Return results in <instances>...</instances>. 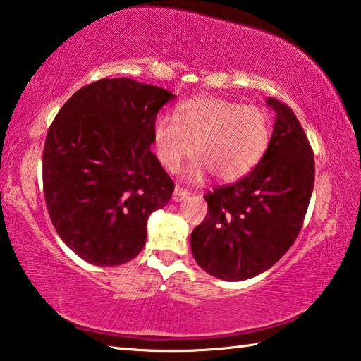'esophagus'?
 Listing matches in <instances>:
<instances>
[{
	"mask_svg": "<svg viewBox=\"0 0 361 361\" xmlns=\"http://www.w3.org/2000/svg\"><path fill=\"white\" fill-rule=\"evenodd\" d=\"M188 196V192L185 188H182V187H176L174 188V193H173V200L174 201H182V200H185Z\"/></svg>",
	"mask_w": 361,
	"mask_h": 361,
	"instance_id": "esophagus-1",
	"label": "esophagus"
}]
</instances>
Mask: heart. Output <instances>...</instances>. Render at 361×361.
I'll use <instances>...</instances> for the list:
<instances>
[{
    "label": "heart",
    "mask_w": 361,
    "mask_h": 361,
    "mask_svg": "<svg viewBox=\"0 0 361 361\" xmlns=\"http://www.w3.org/2000/svg\"><path fill=\"white\" fill-rule=\"evenodd\" d=\"M271 138V118L265 108L201 96L178 105V119L160 114L152 126L155 154L168 171L198 157L190 169L193 179L209 171L220 182L247 176L264 157Z\"/></svg>",
    "instance_id": "heart-1"
}]
</instances>
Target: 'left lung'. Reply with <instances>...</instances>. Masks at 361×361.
<instances>
[{"mask_svg": "<svg viewBox=\"0 0 361 361\" xmlns=\"http://www.w3.org/2000/svg\"><path fill=\"white\" fill-rule=\"evenodd\" d=\"M274 133L262 160L234 183L204 195L207 215L192 233L202 270L242 281L270 269L295 242L314 187V154L297 116L274 97Z\"/></svg>", "mask_w": 361, "mask_h": 361, "instance_id": "obj_1", "label": "left lung"}]
</instances>
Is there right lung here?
<instances>
[{
	"mask_svg": "<svg viewBox=\"0 0 361 361\" xmlns=\"http://www.w3.org/2000/svg\"><path fill=\"white\" fill-rule=\"evenodd\" d=\"M176 96L130 78L78 90L53 119L42 154L47 209L63 242L102 267L140 255L146 221L174 182L151 151L160 108Z\"/></svg>",
	"mask_w": 361,
	"mask_h": 361,
	"instance_id": "right-lung-1",
	"label": "right lung"
}]
</instances>
